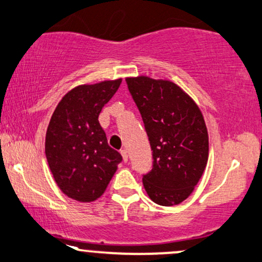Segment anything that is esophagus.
<instances>
[{
    "label": "esophagus",
    "mask_w": 262,
    "mask_h": 262,
    "mask_svg": "<svg viewBox=\"0 0 262 262\" xmlns=\"http://www.w3.org/2000/svg\"><path fill=\"white\" fill-rule=\"evenodd\" d=\"M120 153H121V156H122V159H124V161L126 163V161H127V150L121 149Z\"/></svg>",
    "instance_id": "1"
}]
</instances>
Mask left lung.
<instances>
[{"label":"left lung","mask_w":262,"mask_h":262,"mask_svg":"<svg viewBox=\"0 0 262 262\" xmlns=\"http://www.w3.org/2000/svg\"><path fill=\"white\" fill-rule=\"evenodd\" d=\"M141 113L153 167L143 186L154 203L177 205L199 182L209 157V137L198 105L179 86L147 76L126 79Z\"/></svg>","instance_id":"left-lung-1"}]
</instances>
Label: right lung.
<instances>
[{"label": "right lung", "mask_w": 262, "mask_h": 262, "mask_svg": "<svg viewBox=\"0 0 262 262\" xmlns=\"http://www.w3.org/2000/svg\"><path fill=\"white\" fill-rule=\"evenodd\" d=\"M121 79L77 86L63 97L48 125L45 151L64 194L79 202L99 198L122 161L109 147L98 116Z\"/></svg>", "instance_id": "add662e5"}]
</instances>
